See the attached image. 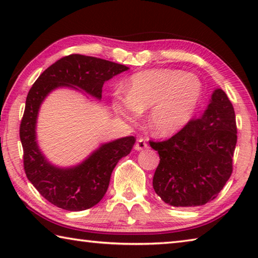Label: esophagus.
<instances>
[{
  "mask_svg": "<svg viewBox=\"0 0 258 258\" xmlns=\"http://www.w3.org/2000/svg\"><path fill=\"white\" fill-rule=\"evenodd\" d=\"M134 149L137 150V151H141V150L148 149V145H147L146 140L145 139H139L138 141H137V143H135Z\"/></svg>",
  "mask_w": 258,
  "mask_h": 258,
  "instance_id": "34e87169",
  "label": "esophagus"
}]
</instances>
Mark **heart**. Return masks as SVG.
Listing matches in <instances>:
<instances>
[{
    "label": "heart",
    "mask_w": 258,
    "mask_h": 258,
    "mask_svg": "<svg viewBox=\"0 0 258 258\" xmlns=\"http://www.w3.org/2000/svg\"><path fill=\"white\" fill-rule=\"evenodd\" d=\"M203 97L198 76L177 69H147L135 74L127 84V95L116 94L113 108L130 123L149 110L148 127L159 138L184 130L194 118Z\"/></svg>",
    "instance_id": "b5f03b06"
}]
</instances>
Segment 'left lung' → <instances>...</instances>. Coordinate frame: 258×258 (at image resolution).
<instances>
[{
    "label": "left lung",
    "instance_id": "8db88e82",
    "mask_svg": "<svg viewBox=\"0 0 258 258\" xmlns=\"http://www.w3.org/2000/svg\"><path fill=\"white\" fill-rule=\"evenodd\" d=\"M235 145L233 106L224 91L216 89L199 119L167 141L150 142L160 158L152 180L155 192L173 207L212 202L232 173Z\"/></svg>",
    "mask_w": 258,
    "mask_h": 258
}]
</instances>
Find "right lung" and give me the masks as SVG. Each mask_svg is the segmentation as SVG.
Returning a JSON list of instances; mask_svg holds the SVG:
<instances>
[{"label": "right lung", "instance_id": "obj_1", "mask_svg": "<svg viewBox=\"0 0 258 258\" xmlns=\"http://www.w3.org/2000/svg\"><path fill=\"white\" fill-rule=\"evenodd\" d=\"M128 69L112 61L72 54L45 69L29 90L20 124L24 167L32 184L54 206L71 212L95 206L106 195L113 168L130 154L135 139L125 137L101 143L81 163L58 166L46 158L37 142L36 125L42 103L58 89H71L101 100L104 83Z\"/></svg>", "mask_w": 258, "mask_h": 258}]
</instances>
